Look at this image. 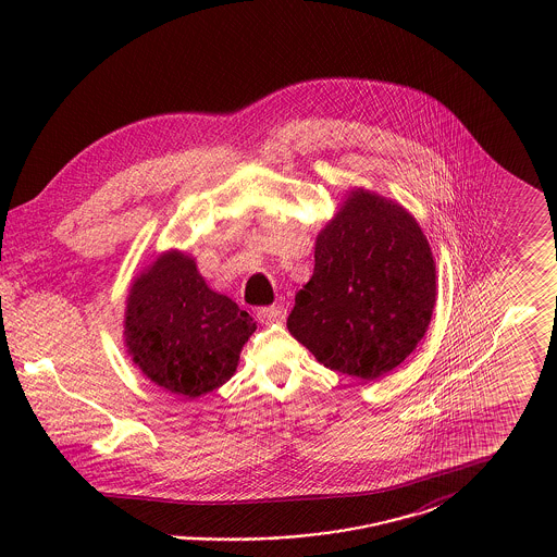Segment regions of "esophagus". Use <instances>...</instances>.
Instances as JSON below:
<instances>
[{
    "label": "esophagus",
    "mask_w": 557,
    "mask_h": 557,
    "mask_svg": "<svg viewBox=\"0 0 557 557\" xmlns=\"http://www.w3.org/2000/svg\"><path fill=\"white\" fill-rule=\"evenodd\" d=\"M257 318L263 323H280L286 319V307L284 305H271V307H261L257 311Z\"/></svg>",
    "instance_id": "esophagus-1"
}]
</instances>
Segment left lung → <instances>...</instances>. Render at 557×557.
<instances>
[{
  "instance_id": "1",
  "label": "left lung",
  "mask_w": 557,
  "mask_h": 557,
  "mask_svg": "<svg viewBox=\"0 0 557 557\" xmlns=\"http://www.w3.org/2000/svg\"><path fill=\"white\" fill-rule=\"evenodd\" d=\"M292 336L330 370L375 380L424 338L436 267L418 221L368 189H352L321 230L313 277L296 294Z\"/></svg>"
}]
</instances>
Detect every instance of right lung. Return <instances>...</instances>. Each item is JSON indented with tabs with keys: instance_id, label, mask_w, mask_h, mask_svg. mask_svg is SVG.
Returning <instances> with one entry per match:
<instances>
[{
	"instance_id": "add662e5",
	"label": "right lung",
	"mask_w": 557,
	"mask_h": 557,
	"mask_svg": "<svg viewBox=\"0 0 557 557\" xmlns=\"http://www.w3.org/2000/svg\"><path fill=\"white\" fill-rule=\"evenodd\" d=\"M257 330L225 294L212 292L194 259L171 250L135 277L125 309L133 363L171 395L196 398L225 384Z\"/></svg>"
}]
</instances>
